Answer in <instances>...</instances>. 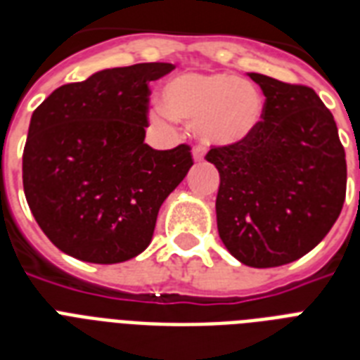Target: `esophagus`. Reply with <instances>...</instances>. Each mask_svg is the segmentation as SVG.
Listing matches in <instances>:
<instances>
[{
  "label": "esophagus",
  "instance_id": "34e87169",
  "mask_svg": "<svg viewBox=\"0 0 360 360\" xmlns=\"http://www.w3.org/2000/svg\"><path fill=\"white\" fill-rule=\"evenodd\" d=\"M192 155H194V160H196V162H202L203 155H205V147L196 146L194 149H192Z\"/></svg>",
  "mask_w": 360,
  "mask_h": 360
}]
</instances>
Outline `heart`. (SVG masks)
I'll return each instance as SVG.
<instances>
[{
    "label": "heart",
    "mask_w": 360,
    "mask_h": 360,
    "mask_svg": "<svg viewBox=\"0 0 360 360\" xmlns=\"http://www.w3.org/2000/svg\"><path fill=\"white\" fill-rule=\"evenodd\" d=\"M166 115L196 124L203 141L233 146L246 140L263 117V98L250 82L224 72H183L162 89Z\"/></svg>",
    "instance_id": "1"
}]
</instances>
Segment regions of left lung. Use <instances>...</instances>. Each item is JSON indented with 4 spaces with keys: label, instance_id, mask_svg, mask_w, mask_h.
I'll return each instance as SVG.
<instances>
[{
    "label": "left lung",
    "instance_id": "1",
    "mask_svg": "<svg viewBox=\"0 0 360 360\" xmlns=\"http://www.w3.org/2000/svg\"><path fill=\"white\" fill-rule=\"evenodd\" d=\"M248 76L265 95L262 123L205 158L220 174L217 224L226 248L250 267H278L312 250L338 219L346 153L312 87Z\"/></svg>",
    "mask_w": 360,
    "mask_h": 360
}]
</instances>
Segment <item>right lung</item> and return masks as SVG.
Instances as JSON below:
<instances>
[{"label":"right lung","instance_id":"add662e5","mask_svg":"<svg viewBox=\"0 0 360 360\" xmlns=\"http://www.w3.org/2000/svg\"><path fill=\"white\" fill-rule=\"evenodd\" d=\"M172 63L101 70L58 87L31 115L22 179L44 236L69 256L120 263L151 243L158 209L194 164L191 146L143 141L149 82Z\"/></svg>","mask_w":360,"mask_h":360}]
</instances>
